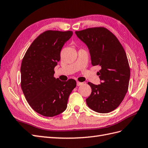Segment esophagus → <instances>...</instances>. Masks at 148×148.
Masks as SVG:
<instances>
[{
	"label": "esophagus",
	"instance_id": "34e87169",
	"mask_svg": "<svg viewBox=\"0 0 148 148\" xmlns=\"http://www.w3.org/2000/svg\"><path fill=\"white\" fill-rule=\"evenodd\" d=\"M82 84H83V83L79 82H77V85L78 86H81V85H82Z\"/></svg>",
	"mask_w": 148,
	"mask_h": 148
}]
</instances>
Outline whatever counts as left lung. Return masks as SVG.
Instances as JSON below:
<instances>
[{
    "instance_id": "left-lung-1",
    "label": "left lung",
    "mask_w": 148,
    "mask_h": 148,
    "mask_svg": "<svg viewBox=\"0 0 148 148\" xmlns=\"http://www.w3.org/2000/svg\"><path fill=\"white\" fill-rule=\"evenodd\" d=\"M87 46L93 66L99 65L100 84L88 82L91 93L86 99L89 108L98 113H108L122 102L128 91L130 70L123 47L115 36L103 27L76 31Z\"/></svg>"
}]
</instances>
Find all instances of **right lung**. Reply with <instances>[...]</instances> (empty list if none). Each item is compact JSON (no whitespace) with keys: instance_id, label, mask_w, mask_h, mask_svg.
<instances>
[{"instance_id":"1","label":"right lung","mask_w":148,"mask_h":148,"mask_svg":"<svg viewBox=\"0 0 148 148\" xmlns=\"http://www.w3.org/2000/svg\"><path fill=\"white\" fill-rule=\"evenodd\" d=\"M72 35L71 31H46L31 44L22 60V91L31 108L45 117L64 112L70 93L77 86L75 79L64 82L53 77L61 49Z\"/></svg>"}]
</instances>
